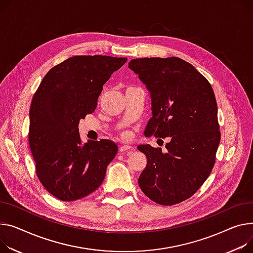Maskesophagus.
<instances>
[{"label":"esophagus","instance_id":"34e87169","mask_svg":"<svg viewBox=\"0 0 253 253\" xmlns=\"http://www.w3.org/2000/svg\"><path fill=\"white\" fill-rule=\"evenodd\" d=\"M119 150L121 151V153H126V151H128V153H131V151L134 150V148L130 145H126V144H123L119 147Z\"/></svg>","mask_w":253,"mask_h":253}]
</instances>
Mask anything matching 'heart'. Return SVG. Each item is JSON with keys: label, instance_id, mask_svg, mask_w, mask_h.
Wrapping results in <instances>:
<instances>
[{"label": "heart", "instance_id": "b5f03b06", "mask_svg": "<svg viewBox=\"0 0 253 253\" xmlns=\"http://www.w3.org/2000/svg\"><path fill=\"white\" fill-rule=\"evenodd\" d=\"M122 137L127 138V137H128V134H127V133H123V134H122Z\"/></svg>", "mask_w": 253, "mask_h": 253}]
</instances>
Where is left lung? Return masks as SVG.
I'll list each match as a JSON object with an SVG mask.
<instances>
[{
    "instance_id": "8db88e82",
    "label": "left lung",
    "mask_w": 253,
    "mask_h": 253,
    "mask_svg": "<svg viewBox=\"0 0 253 253\" xmlns=\"http://www.w3.org/2000/svg\"><path fill=\"white\" fill-rule=\"evenodd\" d=\"M128 67L150 92L153 117L145 133L171 137L166 151L149 144L137 147L147 159L139 187L156 204H180L201 187L215 162L221 132L212 87L177 57L133 59Z\"/></svg>"
}]
</instances>
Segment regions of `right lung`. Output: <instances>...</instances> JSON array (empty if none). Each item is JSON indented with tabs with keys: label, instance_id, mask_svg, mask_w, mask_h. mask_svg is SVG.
Instances as JSON below:
<instances>
[{
	"label": "right lung",
	"instance_id": "right-lung-1",
	"mask_svg": "<svg viewBox=\"0 0 253 253\" xmlns=\"http://www.w3.org/2000/svg\"><path fill=\"white\" fill-rule=\"evenodd\" d=\"M127 58L74 56L42 78L29 110L28 142L42 186L62 201L96 190L118 146L110 140L81 144L80 119L93 113L103 85Z\"/></svg>",
	"mask_w": 253,
	"mask_h": 253
}]
</instances>
